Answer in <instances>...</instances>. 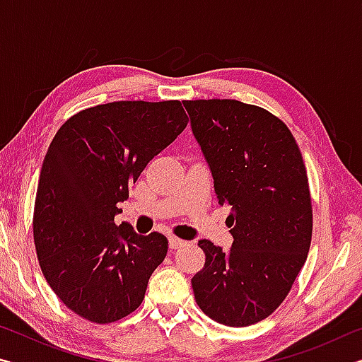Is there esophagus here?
I'll return each instance as SVG.
<instances>
[{
	"label": "esophagus",
	"instance_id": "obj_1",
	"mask_svg": "<svg viewBox=\"0 0 362 362\" xmlns=\"http://www.w3.org/2000/svg\"><path fill=\"white\" fill-rule=\"evenodd\" d=\"M183 244H185V241L180 240V238H177V236H169V247H170V249H177V247L183 246Z\"/></svg>",
	"mask_w": 362,
	"mask_h": 362
}]
</instances>
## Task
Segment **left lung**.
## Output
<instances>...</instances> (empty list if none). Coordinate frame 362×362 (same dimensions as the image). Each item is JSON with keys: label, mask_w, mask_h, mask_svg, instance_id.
<instances>
[{"label": "left lung", "mask_w": 362, "mask_h": 362, "mask_svg": "<svg viewBox=\"0 0 362 362\" xmlns=\"http://www.w3.org/2000/svg\"><path fill=\"white\" fill-rule=\"evenodd\" d=\"M220 206H230L228 252L199 240L206 263L192 278L211 320L246 327L283 303L313 230L308 179L296 139L267 110L240 100L183 102Z\"/></svg>", "instance_id": "left-lung-1"}]
</instances>
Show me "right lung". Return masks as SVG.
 <instances>
[{
	"instance_id": "obj_1",
	"label": "right lung",
	"mask_w": 362,
	"mask_h": 362,
	"mask_svg": "<svg viewBox=\"0 0 362 362\" xmlns=\"http://www.w3.org/2000/svg\"><path fill=\"white\" fill-rule=\"evenodd\" d=\"M179 100L112 102L71 116L42 163L33 235L41 272L84 320L107 324L137 310L168 254L161 233L115 223L118 203L158 153L185 129Z\"/></svg>"
}]
</instances>
